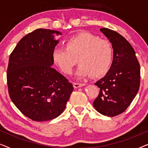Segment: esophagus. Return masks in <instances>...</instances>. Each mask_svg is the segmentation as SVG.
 <instances>
[{"mask_svg":"<svg viewBox=\"0 0 148 148\" xmlns=\"http://www.w3.org/2000/svg\"><path fill=\"white\" fill-rule=\"evenodd\" d=\"M85 86L84 84H79V83H73V87L75 88H78L80 87Z\"/></svg>","mask_w":148,"mask_h":148,"instance_id":"obj_1","label":"esophagus"}]
</instances>
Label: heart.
<instances>
[{
    "instance_id": "1",
    "label": "heart",
    "mask_w": 148,
    "mask_h": 148,
    "mask_svg": "<svg viewBox=\"0 0 148 148\" xmlns=\"http://www.w3.org/2000/svg\"><path fill=\"white\" fill-rule=\"evenodd\" d=\"M76 58L80 63L77 75L79 77L88 75L99 77L110 69L114 49L107 40L84 32L67 40L65 47H56L52 52L54 62L67 75L72 73L77 63Z\"/></svg>"
}]
</instances>
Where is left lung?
Instances as JSON below:
<instances>
[{
    "label": "left lung",
    "mask_w": 148,
    "mask_h": 148,
    "mask_svg": "<svg viewBox=\"0 0 148 148\" xmlns=\"http://www.w3.org/2000/svg\"><path fill=\"white\" fill-rule=\"evenodd\" d=\"M100 31L112 43L114 58L106 75L95 83L100 94L93 105L100 114L115 116L125 112L138 92L140 66L134 49L123 36L106 27Z\"/></svg>",
    "instance_id": "1"
}]
</instances>
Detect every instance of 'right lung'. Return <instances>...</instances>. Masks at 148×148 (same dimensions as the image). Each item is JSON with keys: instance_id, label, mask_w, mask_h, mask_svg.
I'll return each instance as SVG.
<instances>
[{"instance_id": "1", "label": "right lung", "mask_w": 148, "mask_h": 148, "mask_svg": "<svg viewBox=\"0 0 148 148\" xmlns=\"http://www.w3.org/2000/svg\"><path fill=\"white\" fill-rule=\"evenodd\" d=\"M55 30L38 29L18 42L9 56V94L16 107L34 121L58 117L73 90L67 79L52 67V52L58 43Z\"/></svg>"}]
</instances>
